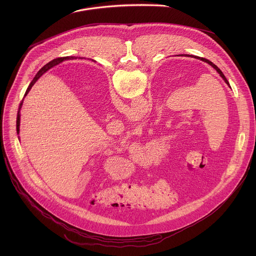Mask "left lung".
I'll list each match as a JSON object with an SVG mask.
<instances>
[{
	"label": "left lung",
	"instance_id": "left-lung-1",
	"mask_svg": "<svg viewBox=\"0 0 256 256\" xmlns=\"http://www.w3.org/2000/svg\"><path fill=\"white\" fill-rule=\"evenodd\" d=\"M192 56V58H198V60H202V62H206V64H208L210 66H212L216 72H218V74L220 75L221 77H222V79L225 81V83L230 87V84H229V82H228V80L226 79V77L224 76V74L222 72V70L218 68L214 64H212L210 60H206V58H200V56ZM231 88V87H230Z\"/></svg>",
	"mask_w": 256,
	"mask_h": 256
}]
</instances>
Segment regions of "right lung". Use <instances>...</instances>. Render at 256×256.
<instances>
[{
    "instance_id": "obj_1",
    "label": "right lung",
    "mask_w": 256,
    "mask_h": 256,
    "mask_svg": "<svg viewBox=\"0 0 256 256\" xmlns=\"http://www.w3.org/2000/svg\"><path fill=\"white\" fill-rule=\"evenodd\" d=\"M66 58H72V56H66V58H58V60H52L50 62H48V64H46L44 68H42L40 70H38V74H36V76L34 77V79L32 80V82L29 84V86H28V88H27V90H26V92H25V95H24V97L28 94V92L30 91V89L32 88V86L35 84V82L38 81L44 74V72H46V70H48L50 68H52L54 66H56V64H58L60 62H62L64 60H66ZM24 97H23V99H22V101L20 102V104H19V108H18V112H17V120H16V130H17V134H19V132H20V110H21V108H22V105H23V100H24Z\"/></svg>"
}]
</instances>
